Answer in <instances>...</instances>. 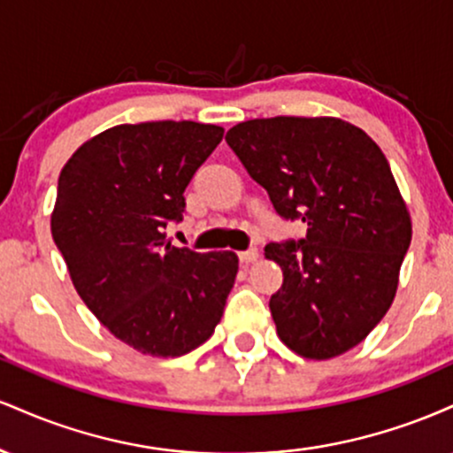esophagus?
<instances>
[{
    "mask_svg": "<svg viewBox=\"0 0 453 453\" xmlns=\"http://www.w3.org/2000/svg\"><path fill=\"white\" fill-rule=\"evenodd\" d=\"M238 257H241V264H244V266H249V264L257 262L259 253H257V249H247V251L238 253Z\"/></svg>",
    "mask_w": 453,
    "mask_h": 453,
    "instance_id": "esophagus-1",
    "label": "esophagus"
}]
</instances>
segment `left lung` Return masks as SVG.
Masks as SVG:
<instances>
[{
	"label": "left lung",
	"instance_id": "1",
	"mask_svg": "<svg viewBox=\"0 0 453 453\" xmlns=\"http://www.w3.org/2000/svg\"><path fill=\"white\" fill-rule=\"evenodd\" d=\"M226 140L274 211L306 226L264 249L283 270L270 298L279 339L309 360L349 351L392 306L413 234L386 155L334 117L251 119Z\"/></svg>",
	"mask_w": 453,
	"mask_h": 453
}]
</instances>
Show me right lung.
Instances as JSON below:
<instances>
[{
  "mask_svg": "<svg viewBox=\"0 0 453 453\" xmlns=\"http://www.w3.org/2000/svg\"><path fill=\"white\" fill-rule=\"evenodd\" d=\"M221 138L209 123H126L87 140L59 174L50 232L72 283L111 334L147 356L179 357L209 341L234 288L236 253L165 241Z\"/></svg>",
  "mask_w": 453,
  "mask_h": 453,
  "instance_id": "add662e5",
  "label": "right lung"
}]
</instances>
